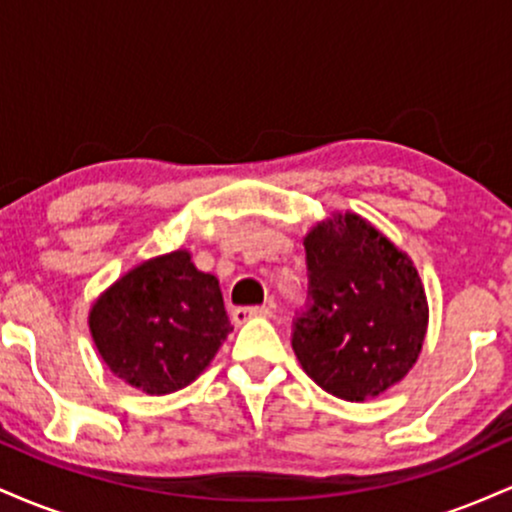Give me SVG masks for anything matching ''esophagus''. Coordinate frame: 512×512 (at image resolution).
<instances>
[{"mask_svg":"<svg viewBox=\"0 0 512 512\" xmlns=\"http://www.w3.org/2000/svg\"><path fill=\"white\" fill-rule=\"evenodd\" d=\"M233 322H245L250 317H272V305H238L233 308Z\"/></svg>","mask_w":512,"mask_h":512,"instance_id":"1","label":"esophagus"}]
</instances>
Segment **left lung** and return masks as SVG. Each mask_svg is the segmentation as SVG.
Masks as SVG:
<instances>
[{"instance_id":"8db88e82","label":"left lung","mask_w":512,"mask_h":512,"mask_svg":"<svg viewBox=\"0 0 512 512\" xmlns=\"http://www.w3.org/2000/svg\"><path fill=\"white\" fill-rule=\"evenodd\" d=\"M308 301L291 346L305 373L334 397L363 402L419 358L428 305L404 252L361 216L320 223L305 238Z\"/></svg>"}]
</instances>
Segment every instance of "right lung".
I'll return each mask as SVG.
<instances>
[{"instance_id": "add662e5", "label": "right lung", "mask_w": 512, "mask_h": 512, "mask_svg": "<svg viewBox=\"0 0 512 512\" xmlns=\"http://www.w3.org/2000/svg\"><path fill=\"white\" fill-rule=\"evenodd\" d=\"M88 325L108 368L149 395L190 385L233 330L219 279L199 272L185 250L115 281L93 305Z\"/></svg>"}]
</instances>
